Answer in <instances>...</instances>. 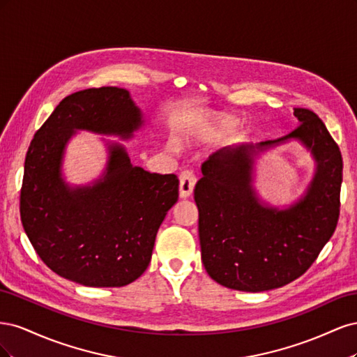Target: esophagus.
<instances>
[{
    "label": "esophagus",
    "instance_id": "obj_1",
    "mask_svg": "<svg viewBox=\"0 0 357 357\" xmlns=\"http://www.w3.org/2000/svg\"><path fill=\"white\" fill-rule=\"evenodd\" d=\"M197 185V177L192 171L186 169L180 174V198H189Z\"/></svg>",
    "mask_w": 357,
    "mask_h": 357
}]
</instances>
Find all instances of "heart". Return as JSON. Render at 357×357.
<instances>
[{
    "mask_svg": "<svg viewBox=\"0 0 357 357\" xmlns=\"http://www.w3.org/2000/svg\"><path fill=\"white\" fill-rule=\"evenodd\" d=\"M238 123L236 117L228 116V114H220V116H210L207 117L201 128L197 132H193V138L197 139H215L220 138L225 134H228L231 129Z\"/></svg>",
    "mask_w": 357,
    "mask_h": 357,
    "instance_id": "1",
    "label": "heart"
}]
</instances>
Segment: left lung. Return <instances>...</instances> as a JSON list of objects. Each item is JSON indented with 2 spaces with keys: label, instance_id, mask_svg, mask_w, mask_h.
Listing matches in <instances>:
<instances>
[{
  "label": "left lung",
  "instance_id": "1",
  "mask_svg": "<svg viewBox=\"0 0 357 357\" xmlns=\"http://www.w3.org/2000/svg\"><path fill=\"white\" fill-rule=\"evenodd\" d=\"M299 125L284 137L256 146L223 147L202 164L195 186L201 257L219 284L265 291L304 274L331 240L340 218L342 156L316 113L295 109ZM298 139L317 159V174L295 206H264L251 186L252 152Z\"/></svg>",
  "mask_w": 357,
  "mask_h": 357
}]
</instances>
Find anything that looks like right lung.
I'll return each mask as SVG.
<instances>
[{
    "instance_id": "1",
    "label": "right lung",
    "mask_w": 357,
    "mask_h": 357,
    "mask_svg": "<svg viewBox=\"0 0 357 357\" xmlns=\"http://www.w3.org/2000/svg\"><path fill=\"white\" fill-rule=\"evenodd\" d=\"M142 117L126 89L102 86L63 98L32 138L20 219L41 261L58 275L89 287H121L149 266L159 226L178 199L177 176L134 167L125 149L112 144L105 174L93 186L70 188L61 177L74 129L129 138Z\"/></svg>"
}]
</instances>
